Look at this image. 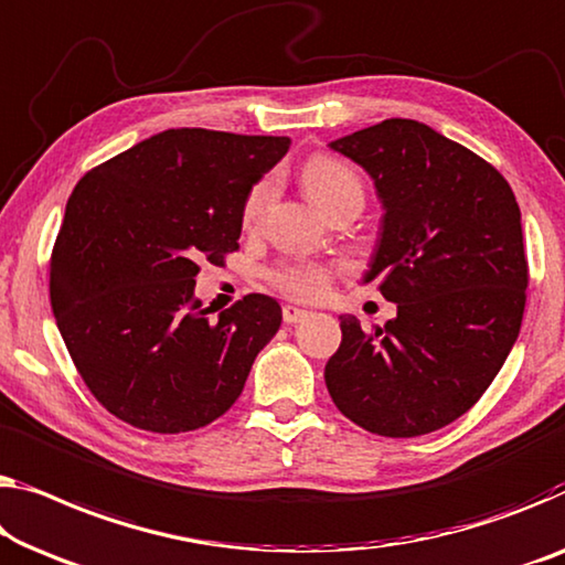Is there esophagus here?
Instances as JSON below:
<instances>
[{
    "instance_id": "obj_1",
    "label": "esophagus",
    "mask_w": 565,
    "mask_h": 565,
    "mask_svg": "<svg viewBox=\"0 0 565 565\" xmlns=\"http://www.w3.org/2000/svg\"><path fill=\"white\" fill-rule=\"evenodd\" d=\"M281 315H284V322H286V324H297V322H301V319H305V317L309 315V311H307V309H301V307L286 305Z\"/></svg>"
}]
</instances>
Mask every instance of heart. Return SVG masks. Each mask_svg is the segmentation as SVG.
Instances as JSON below:
<instances>
[{
  "mask_svg": "<svg viewBox=\"0 0 565 565\" xmlns=\"http://www.w3.org/2000/svg\"><path fill=\"white\" fill-rule=\"evenodd\" d=\"M305 177L307 192L311 200L317 202L324 213L344 205V202H360L363 205V180L352 170L348 162L330 154H315L305 162ZM274 200V180L264 177L254 188L248 190L246 200L241 207V221L246 228H256L264 221L268 205ZM271 281L286 297L294 299H319L330 286V271L324 266L311 264V260H294V264H284L271 271Z\"/></svg>",
  "mask_w": 565,
  "mask_h": 565,
  "instance_id": "1",
  "label": "heart"
}]
</instances>
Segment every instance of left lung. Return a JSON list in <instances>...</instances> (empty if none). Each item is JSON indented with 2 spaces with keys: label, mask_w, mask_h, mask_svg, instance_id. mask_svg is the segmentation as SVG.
Here are the masks:
<instances>
[{
  "label": "left lung",
  "mask_w": 565,
  "mask_h": 565,
  "mask_svg": "<svg viewBox=\"0 0 565 565\" xmlns=\"http://www.w3.org/2000/svg\"><path fill=\"white\" fill-rule=\"evenodd\" d=\"M330 147L373 177L383 221L363 281H381L398 315L373 332L340 317L327 391L370 434H431L482 398L520 334L527 258L518 200L490 162L414 119Z\"/></svg>",
  "instance_id": "left-lung-1"
}]
</instances>
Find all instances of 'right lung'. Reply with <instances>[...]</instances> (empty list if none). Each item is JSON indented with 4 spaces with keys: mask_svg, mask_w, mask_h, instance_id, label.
I'll list each match as a JSON object with an SVG mask.
<instances>
[{
    "mask_svg": "<svg viewBox=\"0 0 565 565\" xmlns=\"http://www.w3.org/2000/svg\"><path fill=\"white\" fill-rule=\"evenodd\" d=\"M289 137L167 129L90 170L65 205L50 305L75 367L108 414L154 434L195 431L228 411L281 327L248 294L213 317L200 260L238 250L248 190Z\"/></svg>",
    "mask_w": 565,
    "mask_h": 565,
    "instance_id": "add662e5",
    "label": "right lung"
}]
</instances>
